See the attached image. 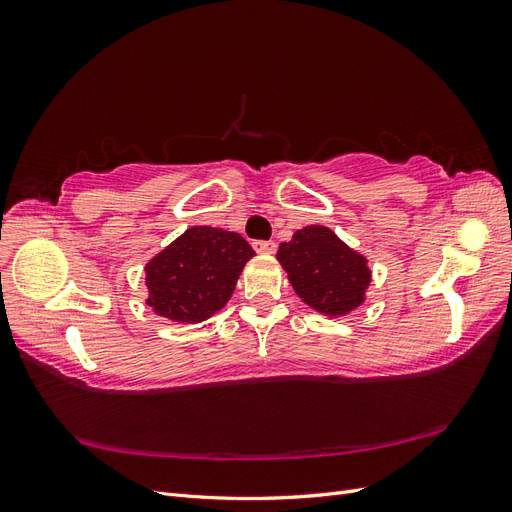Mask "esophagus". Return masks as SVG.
<instances>
[{"label":"esophagus","mask_w":512,"mask_h":512,"mask_svg":"<svg viewBox=\"0 0 512 512\" xmlns=\"http://www.w3.org/2000/svg\"><path fill=\"white\" fill-rule=\"evenodd\" d=\"M252 245H254V250L258 254H273L275 247H277L273 241H254Z\"/></svg>","instance_id":"1"}]
</instances>
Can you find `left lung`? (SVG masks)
Listing matches in <instances>:
<instances>
[{"mask_svg": "<svg viewBox=\"0 0 512 512\" xmlns=\"http://www.w3.org/2000/svg\"><path fill=\"white\" fill-rule=\"evenodd\" d=\"M277 260L299 299L329 318L361 307L371 284L369 260L339 239L329 226L312 224L280 243Z\"/></svg>", "mask_w": 512, "mask_h": 512, "instance_id": "8db88e82", "label": "left lung"}]
</instances>
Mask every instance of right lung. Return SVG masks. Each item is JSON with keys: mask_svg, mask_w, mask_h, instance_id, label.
Returning a JSON list of instances; mask_svg holds the SVG:
<instances>
[{"mask_svg": "<svg viewBox=\"0 0 512 512\" xmlns=\"http://www.w3.org/2000/svg\"><path fill=\"white\" fill-rule=\"evenodd\" d=\"M252 256L239 232L192 226L145 265V303L170 322H203L230 301Z\"/></svg>", "mask_w": 512, "mask_h": 512, "instance_id": "add662e5", "label": "right lung"}]
</instances>
